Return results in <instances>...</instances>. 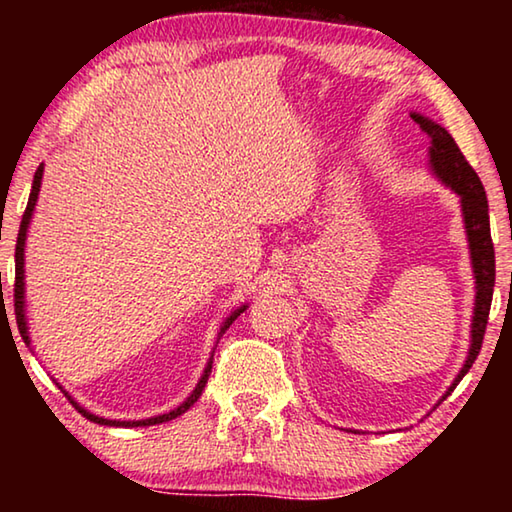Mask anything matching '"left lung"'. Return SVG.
Segmentation results:
<instances>
[{"label":"left lung","mask_w":512,"mask_h":512,"mask_svg":"<svg viewBox=\"0 0 512 512\" xmlns=\"http://www.w3.org/2000/svg\"><path fill=\"white\" fill-rule=\"evenodd\" d=\"M415 123L422 128V132L429 137V165L436 177L452 188L461 198V214H464L466 235H468V249H471V263L475 275V310H473V324H471V349H468L464 368L459 370L457 380L443 398L450 396V391L461 382L471 366L478 359L482 338H485V328L489 319V307H492V293H494V279H496V265H494V244L492 233H489V207L485 186L464 153L459 151L457 142H454L450 132L443 125L433 123L431 118L422 114H410Z\"/></svg>","instance_id":"obj_1"}]
</instances>
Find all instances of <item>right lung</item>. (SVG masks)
Returning a JSON list of instances; mask_svg holds the SVG:
<instances>
[{
    "instance_id": "1",
    "label": "right lung",
    "mask_w": 512,
    "mask_h": 512,
    "mask_svg": "<svg viewBox=\"0 0 512 512\" xmlns=\"http://www.w3.org/2000/svg\"><path fill=\"white\" fill-rule=\"evenodd\" d=\"M41 177H44V165L37 167V172H34V181H32V193H30V200H27V207H25V214H23V221H20V230H18V242H16V286H13V310H16V324H18V331H20V338L25 340V345H30V333H27V319H25V240H27V228H30V219H32V212H34V205H37V198H39V188H41ZM247 310V305H242L240 310H235L230 317L223 321L221 326V333L223 335L230 328V324L240 317V314ZM209 373H212V359H209L205 373H202L198 387L193 389V394L186 398L184 403L179 405V408H174L167 412V415H158V417H151V419H137V422H118V419H104V417H97L93 412H88L86 408H81L79 403L74 401L72 396L67 394L65 389H62V394H65L69 401L76 410L81 412L83 417L90 419V422L95 424H104V426H153V424H163V422H170V419L184 415V412L191 408V405L198 401L202 389H205V384L209 380Z\"/></svg>"
}]
</instances>
